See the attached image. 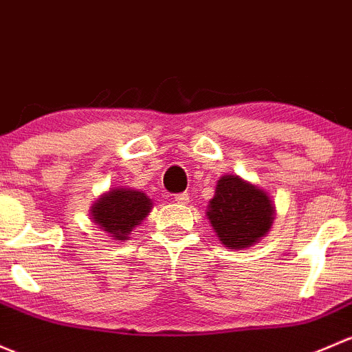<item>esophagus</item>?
Here are the masks:
<instances>
[{
	"label": "esophagus",
	"instance_id": "1",
	"mask_svg": "<svg viewBox=\"0 0 352 352\" xmlns=\"http://www.w3.org/2000/svg\"><path fill=\"white\" fill-rule=\"evenodd\" d=\"M175 201L179 203V205H186L190 201V195L188 193H177L175 195Z\"/></svg>",
	"mask_w": 352,
	"mask_h": 352
}]
</instances>
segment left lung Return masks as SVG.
<instances>
[{
	"label": "left lung",
	"instance_id": "obj_1",
	"mask_svg": "<svg viewBox=\"0 0 352 352\" xmlns=\"http://www.w3.org/2000/svg\"><path fill=\"white\" fill-rule=\"evenodd\" d=\"M213 232L227 249H245L267 234L274 206L267 193L235 175L219 179L206 210Z\"/></svg>",
	"mask_w": 352,
	"mask_h": 352
}]
</instances>
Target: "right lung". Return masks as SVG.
Returning a JSON list of instances; mask_svg holds the SVG:
<instances>
[{
	"label": "right lung",
	"mask_w": 352,
	"mask_h": 352,
	"mask_svg": "<svg viewBox=\"0 0 352 352\" xmlns=\"http://www.w3.org/2000/svg\"><path fill=\"white\" fill-rule=\"evenodd\" d=\"M152 210V201L146 193L130 188H115L101 195L93 203V222L117 241H125L133 227L139 226Z\"/></svg>",
	"instance_id": "right-lung-1"
}]
</instances>
